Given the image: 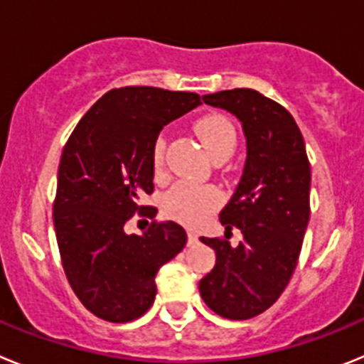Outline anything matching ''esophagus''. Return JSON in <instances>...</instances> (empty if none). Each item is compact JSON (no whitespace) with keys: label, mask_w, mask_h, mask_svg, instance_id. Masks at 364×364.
I'll use <instances>...</instances> for the list:
<instances>
[{"label":"esophagus","mask_w":364,"mask_h":364,"mask_svg":"<svg viewBox=\"0 0 364 364\" xmlns=\"http://www.w3.org/2000/svg\"><path fill=\"white\" fill-rule=\"evenodd\" d=\"M188 240L189 244H197L198 242V235L195 231H188Z\"/></svg>","instance_id":"1"}]
</instances>
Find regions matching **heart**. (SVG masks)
<instances>
[{
    "label": "heart",
    "instance_id": "obj_1",
    "mask_svg": "<svg viewBox=\"0 0 364 364\" xmlns=\"http://www.w3.org/2000/svg\"><path fill=\"white\" fill-rule=\"evenodd\" d=\"M200 142L213 160L228 159L237 144V131L233 124L222 114H208L195 125ZM164 153H166V138L160 136L154 142L153 167L154 173L164 171ZM220 204V191L215 186H200L191 182H178L173 186L164 197V210L176 220L197 226L210 217L211 211Z\"/></svg>",
    "mask_w": 364,
    "mask_h": 364
}]
</instances>
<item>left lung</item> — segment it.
Instances as JSON below:
<instances>
[{
    "label": "left lung",
    "instance_id": "left-lung-1",
    "mask_svg": "<svg viewBox=\"0 0 364 364\" xmlns=\"http://www.w3.org/2000/svg\"><path fill=\"white\" fill-rule=\"evenodd\" d=\"M202 100L239 118L247 156L242 178L220 211L226 233L239 228L242 240L233 247L228 237H200L215 250L217 262L198 290L220 317L252 319L281 297L297 266L310 220V162L301 129L277 102L253 89Z\"/></svg>",
    "mask_w": 364,
    "mask_h": 364
}]
</instances>
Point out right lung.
I'll return each mask as SVG.
<instances>
[{
  "mask_svg": "<svg viewBox=\"0 0 364 364\" xmlns=\"http://www.w3.org/2000/svg\"><path fill=\"white\" fill-rule=\"evenodd\" d=\"M200 105L195 92L159 87L111 89L83 114L63 147L53 205L67 281L87 310L109 323L142 317L156 295L154 277L188 242L173 220L140 235L124 226L154 189L153 149L166 124Z\"/></svg>",
  "mask_w": 364,
  "mask_h": 364,
  "instance_id": "1",
  "label": "right lung"
}]
</instances>
